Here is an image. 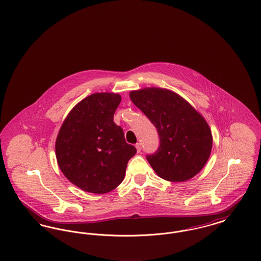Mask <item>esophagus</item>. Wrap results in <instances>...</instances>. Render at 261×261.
<instances>
[{"mask_svg": "<svg viewBox=\"0 0 261 261\" xmlns=\"http://www.w3.org/2000/svg\"><path fill=\"white\" fill-rule=\"evenodd\" d=\"M136 149L137 151H138V152H141V149H142V146H141V144H140V143H137Z\"/></svg>", "mask_w": 261, "mask_h": 261, "instance_id": "34e87169", "label": "esophagus"}]
</instances>
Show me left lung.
Masks as SVG:
<instances>
[{
  "label": "left lung",
  "mask_w": 261,
  "mask_h": 261,
  "mask_svg": "<svg viewBox=\"0 0 261 261\" xmlns=\"http://www.w3.org/2000/svg\"><path fill=\"white\" fill-rule=\"evenodd\" d=\"M130 99L158 130L159 149L146 156L155 173L171 182L187 181L199 173L212 147L210 126L199 112L166 89L132 91Z\"/></svg>",
  "instance_id": "8db88e82"
}]
</instances>
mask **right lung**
<instances>
[{"instance_id": "obj_1", "label": "right lung", "mask_w": 261, "mask_h": 261, "mask_svg": "<svg viewBox=\"0 0 261 261\" xmlns=\"http://www.w3.org/2000/svg\"><path fill=\"white\" fill-rule=\"evenodd\" d=\"M121 101L118 94L97 93L77 103L65 118L56 142V155L64 176L75 186L103 194L124 178L134 146L113 122Z\"/></svg>"}]
</instances>
